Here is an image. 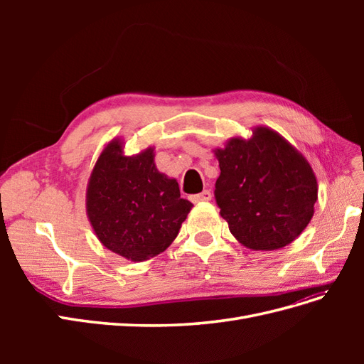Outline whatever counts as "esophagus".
Masks as SVG:
<instances>
[{"label":"esophagus","instance_id":"obj_1","mask_svg":"<svg viewBox=\"0 0 364 364\" xmlns=\"http://www.w3.org/2000/svg\"><path fill=\"white\" fill-rule=\"evenodd\" d=\"M211 199H213V196H211V191H209V190H203L202 193H199V194H194V196L191 197V200H193L194 203L209 202Z\"/></svg>","mask_w":364,"mask_h":364}]
</instances>
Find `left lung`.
<instances>
[{
	"instance_id": "obj_1",
	"label": "left lung",
	"mask_w": 364,
	"mask_h": 364,
	"mask_svg": "<svg viewBox=\"0 0 364 364\" xmlns=\"http://www.w3.org/2000/svg\"><path fill=\"white\" fill-rule=\"evenodd\" d=\"M220 176L215 202L229 230L252 250L289 246L311 222L317 179L310 162L266 126L213 150Z\"/></svg>"
}]
</instances>
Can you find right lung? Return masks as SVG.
Here are the masks:
<instances>
[{
	"label": "right lung",
	"mask_w": 364,
	"mask_h": 364,
	"mask_svg": "<svg viewBox=\"0 0 364 364\" xmlns=\"http://www.w3.org/2000/svg\"><path fill=\"white\" fill-rule=\"evenodd\" d=\"M191 208L178 181L156 168L155 147L126 156L121 138L107 142L86 185V215L98 241L134 262L167 249Z\"/></svg>",
	"instance_id": "right-lung-1"
}]
</instances>
